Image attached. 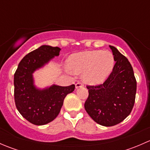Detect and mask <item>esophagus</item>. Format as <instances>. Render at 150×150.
Segmentation results:
<instances>
[{
    "instance_id": "1",
    "label": "esophagus",
    "mask_w": 150,
    "mask_h": 150,
    "mask_svg": "<svg viewBox=\"0 0 150 150\" xmlns=\"http://www.w3.org/2000/svg\"><path fill=\"white\" fill-rule=\"evenodd\" d=\"M82 87H83V83H81L78 82L75 84V88H82Z\"/></svg>"
}]
</instances>
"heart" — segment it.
<instances>
[{"label":"heart","instance_id":"b5f03b06","mask_svg":"<svg viewBox=\"0 0 150 150\" xmlns=\"http://www.w3.org/2000/svg\"><path fill=\"white\" fill-rule=\"evenodd\" d=\"M115 58L109 51L94 50L75 53L67 60L68 69L72 73H82L81 78L86 84L104 83L112 72Z\"/></svg>","mask_w":150,"mask_h":150}]
</instances>
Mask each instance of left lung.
Returning a JSON list of instances; mask_svg holds the SVG:
<instances>
[{"instance_id":"8db88e82","label":"left lung","mask_w":150,"mask_h":150,"mask_svg":"<svg viewBox=\"0 0 150 150\" xmlns=\"http://www.w3.org/2000/svg\"><path fill=\"white\" fill-rule=\"evenodd\" d=\"M110 48L115 62L114 69L103 84L87 86L89 94L84 105L89 116L103 126L125 120L134 107L137 93V81L129 61L115 47Z\"/></svg>"}]
</instances>
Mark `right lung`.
<instances>
[{"mask_svg":"<svg viewBox=\"0 0 150 150\" xmlns=\"http://www.w3.org/2000/svg\"><path fill=\"white\" fill-rule=\"evenodd\" d=\"M61 48L43 45L27 54L14 74V100L18 111L34 125H43L54 120L59 113L64 98L75 90V85L53 84L43 88L35 84L33 73L59 55Z\"/></svg>","mask_w":150,"mask_h":150,"instance_id":"right-lung-1","label":"right lung"}]
</instances>
